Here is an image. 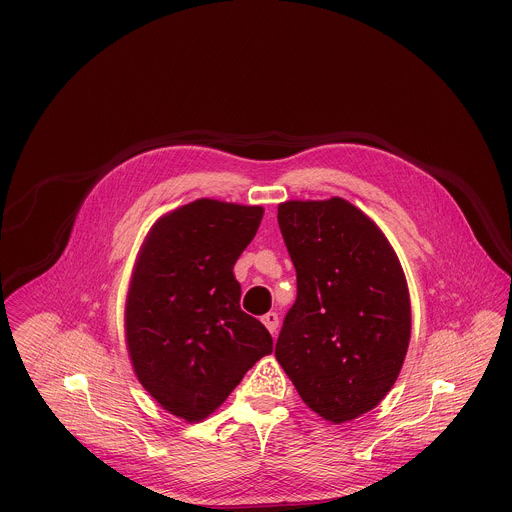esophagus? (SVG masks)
Listing matches in <instances>:
<instances>
[{"mask_svg": "<svg viewBox=\"0 0 512 512\" xmlns=\"http://www.w3.org/2000/svg\"><path fill=\"white\" fill-rule=\"evenodd\" d=\"M261 320H263V324L267 326V330L270 334H276V328H278V315H276V313H267L265 317H261Z\"/></svg>", "mask_w": 512, "mask_h": 512, "instance_id": "1", "label": "esophagus"}]
</instances>
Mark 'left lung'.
<instances>
[{
    "mask_svg": "<svg viewBox=\"0 0 512 512\" xmlns=\"http://www.w3.org/2000/svg\"><path fill=\"white\" fill-rule=\"evenodd\" d=\"M278 224L297 299L276 361L303 403L332 424L372 411L393 388L411 340V299L384 232L353 203L284 201Z\"/></svg>",
    "mask_w": 512,
    "mask_h": 512,
    "instance_id": "left-lung-1",
    "label": "left lung"
}]
</instances>
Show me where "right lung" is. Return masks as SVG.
I'll list each match as a JSON object with an SVG mask.
<instances>
[{
    "instance_id": "obj_1",
    "label": "right lung",
    "mask_w": 512,
    "mask_h": 512,
    "mask_svg": "<svg viewBox=\"0 0 512 512\" xmlns=\"http://www.w3.org/2000/svg\"><path fill=\"white\" fill-rule=\"evenodd\" d=\"M263 213L195 199L157 220L140 247L124 307L126 349L147 393L186 422L215 413L272 353L267 328L240 309L234 276Z\"/></svg>"
}]
</instances>
